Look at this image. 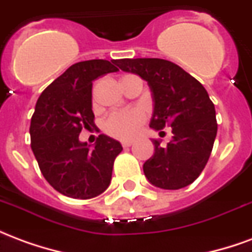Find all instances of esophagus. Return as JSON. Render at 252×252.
<instances>
[{
    "label": "esophagus",
    "mask_w": 252,
    "mask_h": 252,
    "mask_svg": "<svg viewBox=\"0 0 252 252\" xmlns=\"http://www.w3.org/2000/svg\"><path fill=\"white\" fill-rule=\"evenodd\" d=\"M132 144H133V142H131V140H126V142H121V146H123L124 148L131 147Z\"/></svg>",
    "instance_id": "esophagus-1"
}]
</instances>
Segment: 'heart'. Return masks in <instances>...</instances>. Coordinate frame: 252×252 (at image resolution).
<instances>
[{
    "label": "heart",
    "mask_w": 252,
    "mask_h": 252,
    "mask_svg": "<svg viewBox=\"0 0 252 252\" xmlns=\"http://www.w3.org/2000/svg\"><path fill=\"white\" fill-rule=\"evenodd\" d=\"M147 115L142 108H128V109L115 110L108 115L102 123V129L106 135L120 139L131 140L142 131Z\"/></svg>",
    "instance_id": "obj_1"
}]
</instances>
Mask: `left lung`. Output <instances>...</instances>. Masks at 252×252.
I'll use <instances>...</instances> for the list:
<instances>
[{"label": "left lung", "instance_id": "left-lung-1", "mask_svg": "<svg viewBox=\"0 0 252 252\" xmlns=\"http://www.w3.org/2000/svg\"><path fill=\"white\" fill-rule=\"evenodd\" d=\"M123 71L135 72L153 92L154 115L150 126H171L173 140L143 164L144 175L157 188L182 189L193 184L211 157L217 133L215 105L194 77L175 63L158 58L120 59Z\"/></svg>", "mask_w": 252, "mask_h": 252}]
</instances>
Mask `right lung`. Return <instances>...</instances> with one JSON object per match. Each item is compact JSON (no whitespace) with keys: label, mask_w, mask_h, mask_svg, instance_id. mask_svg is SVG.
Listing matches in <instances>:
<instances>
[{"label":"right lung","mask_w":252,"mask_h":252,"mask_svg":"<svg viewBox=\"0 0 252 252\" xmlns=\"http://www.w3.org/2000/svg\"><path fill=\"white\" fill-rule=\"evenodd\" d=\"M117 61L93 59L72 64L44 89L31 119V148L47 182L59 193L79 200L104 193L112 180L116 157L123 151L115 139L99 135L94 148L79 142L92 129L93 81L119 71Z\"/></svg>","instance_id":"obj_1"}]
</instances>
